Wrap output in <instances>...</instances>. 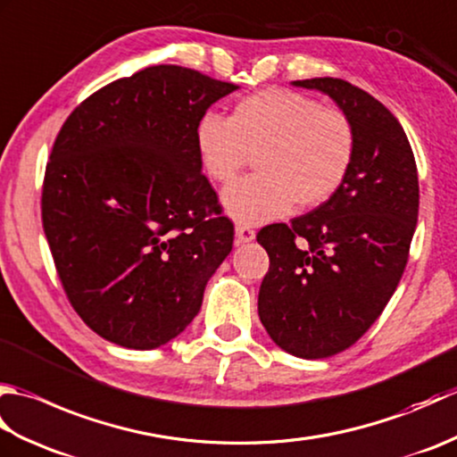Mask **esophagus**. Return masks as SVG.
I'll list each match as a JSON object with an SVG mask.
<instances>
[{
    "instance_id": "1",
    "label": "esophagus",
    "mask_w": 457,
    "mask_h": 457,
    "mask_svg": "<svg viewBox=\"0 0 457 457\" xmlns=\"http://www.w3.org/2000/svg\"><path fill=\"white\" fill-rule=\"evenodd\" d=\"M255 239V231L247 226H237L236 228V245L249 244V241Z\"/></svg>"
}]
</instances>
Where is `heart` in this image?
I'll return each mask as SVG.
<instances>
[{"mask_svg":"<svg viewBox=\"0 0 457 457\" xmlns=\"http://www.w3.org/2000/svg\"><path fill=\"white\" fill-rule=\"evenodd\" d=\"M204 167L229 182L259 153L255 177L229 184L221 206L241 226L320 206L342 187L355 154L352 120L303 94L263 90L241 100L231 118L208 112L196 125Z\"/></svg>","mask_w":457,"mask_h":457,"instance_id":"heart-1","label":"heart"}]
</instances>
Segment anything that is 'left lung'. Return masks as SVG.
<instances>
[{
	"instance_id": "8db88e82",
	"label": "left lung",
	"mask_w": 457,
	"mask_h": 457,
	"mask_svg": "<svg viewBox=\"0 0 457 457\" xmlns=\"http://www.w3.org/2000/svg\"><path fill=\"white\" fill-rule=\"evenodd\" d=\"M332 98L353 123L355 154L342 187L306 216L273 223L259 318L287 353L322 359L361 337L389 303L419 220V172L399 120L339 79L295 80Z\"/></svg>"
}]
</instances>
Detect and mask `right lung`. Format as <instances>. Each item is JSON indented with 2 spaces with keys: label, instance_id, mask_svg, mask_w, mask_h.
Listing matches in <instances>:
<instances>
[{
  "label": "right lung",
  "instance_id": "add662e5",
  "mask_svg": "<svg viewBox=\"0 0 457 457\" xmlns=\"http://www.w3.org/2000/svg\"><path fill=\"white\" fill-rule=\"evenodd\" d=\"M239 90L157 64L86 98L54 141L43 228L58 277L96 334L154 349L187 329L234 245L202 174L196 125Z\"/></svg>",
  "mask_w": 457,
  "mask_h": 457
}]
</instances>
